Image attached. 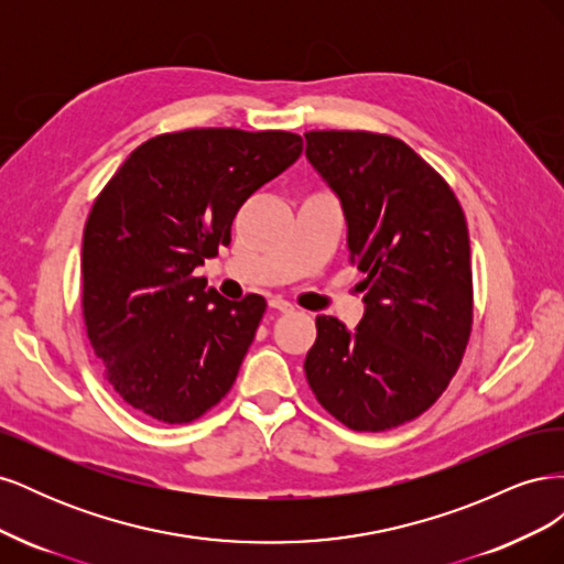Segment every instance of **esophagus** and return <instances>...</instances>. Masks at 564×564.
Here are the masks:
<instances>
[{"label": "esophagus", "mask_w": 564, "mask_h": 564, "mask_svg": "<svg viewBox=\"0 0 564 564\" xmlns=\"http://www.w3.org/2000/svg\"><path fill=\"white\" fill-rule=\"evenodd\" d=\"M270 308L278 313H294V305L284 299H270Z\"/></svg>", "instance_id": "obj_1"}]
</instances>
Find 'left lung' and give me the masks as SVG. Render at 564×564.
Returning a JSON list of instances; mask_svg holds the SVG:
<instances>
[{
  "label": "left lung",
  "mask_w": 564,
  "mask_h": 564,
  "mask_svg": "<svg viewBox=\"0 0 564 564\" xmlns=\"http://www.w3.org/2000/svg\"><path fill=\"white\" fill-rule=\"evenodd\" d=\"M305 155L348 218L350 265L367 311L355 332L315 319L305 379L350 431L381 433L421 416L447 390L473 332L464 209L435 169L395 135L305 131Z\"/></svg>",
  "instance_id": "left-lung-1"
}]
</instances>
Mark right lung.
<instances>
[{
  "instance_id": "right-lung-1",
  "label": "right lung",
  "mask_w": 564,
  "mask_h": 564,
  "mask_svg": "<svg viewBox=\"0 0 564 564\" xmlns=\"http://www.w3.org/2000/svg\"><path fill=\"white\" fill-rule=\"evenodd\" d=\"M301 150L292 131L160 133L94 199L82 317L104 379L135 412L191 423L228 395L268 303L207 292L195 268L230 245L242 204Z\"/></svg>"
}]
</instances>
